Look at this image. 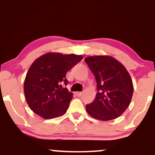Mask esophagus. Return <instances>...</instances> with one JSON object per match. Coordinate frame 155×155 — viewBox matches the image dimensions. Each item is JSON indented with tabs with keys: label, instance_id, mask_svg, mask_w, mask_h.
Here are the masks:
<instances>
[{
	"label": "esophagus",
	"instance_id": "obj_1",
	"mask_svg": "<svg viewBox=\"0 0 155 155\" xmlns=\"http://www.w3.org/2000/svg\"><path fill=\"white\" fill-rule=\"evenodd\" d=\"M82 94V92H76V95L77 96V97H80Z\"/></svg>",
	"mask_w": 155,
	"mask_h": 155
}]
</instances>
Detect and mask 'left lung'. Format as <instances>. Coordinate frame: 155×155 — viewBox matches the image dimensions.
Segmentation results:
<instances>
[{
	"instance_id": "1",
	"label": "left lung",
	"mask_w": 155,
	"mask_h": 155,
	"mask_svg": "<svg viewBox=\"0 0 155 155\" xmlns=\"http://www.w3.org/2000/svg\"><path fill=\"white\" fill-rule=\"evenodd\" d=\"M84 61L95 76L98 91L95 99L86 105L87 114L103 121L120 117L132 98L134 87L129 73L111 56H89Z\"/></svg>"
}]
</instances>
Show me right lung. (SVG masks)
Returning <instances> with one entry per match:
<instances>
[{"label":"right lung","instance_id":"right-lung-1","mask_svg":"<svg viewBox=\"0 0 155 155\" xmlns=\"http://www.w3.org/2000/svg\"><path fill=\"white\" fill-rule=\"evenodd\" d=\"M83 58L75 54L48 53L34 61L24 84L26 101L31 110L45 119L66 113L73 94L66 86L67 72Z\"/></svg>","mask_w":155,"mask_h":155}]
</instances>
